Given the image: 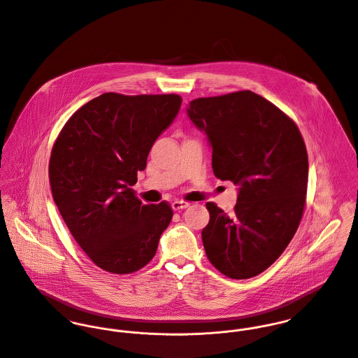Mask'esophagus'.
Masks as SVG:
<instances>
[{"label":"esophagus","mask_w":358,"mask_h":358,"mask_svg":"<svg viewBox=\"0 0 358 358\" xmlns=\"http://www.w3.org/2000/svg\"><path fill=\"white\" fill-rule=\"evenodd\" d=\"M190 205V203H187V201H182V200H175L173 203H172V208L175 209V210H180V209H185V208H187Z\"/></svg>","instance_id":"1"}]
</instances>
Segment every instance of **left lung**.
<instances>
[{
    "label": "left lung",
    "instance_id": "1",
    "mask_svg": "<svg viewBox=\"0 0 358 358\" xmlns=\"http://www.w3.org/2000/svg\"><path fill=\"white\" fill-rule=\"evenodd\" d=\"M189 106L190 120L212 146L215 176L240 185L231 215L206 203L205 254L229 278L255 277L284 252L302 220L305 141L289 115L252 91L199 98Z\"/></svg>",
    "mask_w": 358,
    "mask_h": 358
}]
</instances>
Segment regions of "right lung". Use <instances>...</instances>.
Returning <instances> with one entry per match:
<instances>
[{
  "label": "right lung",
  "mask_w": 358,
  "mask_h": 358,
  "mask_svg": "<svg viewBox=\"0 0 358 358\" xmlns=\"http://www.w3.org/2000/svg\"><path fill=\"white\" fill-rule=\"evenodd\" d=\"M180 104L176 94L107 92L80 107L53 143V200L77 244L104 271L145 267L172 220L168 201L145 205L131 187Z\"/></svg>",
  "instance_id": "add662e5"
}]
</instances>
